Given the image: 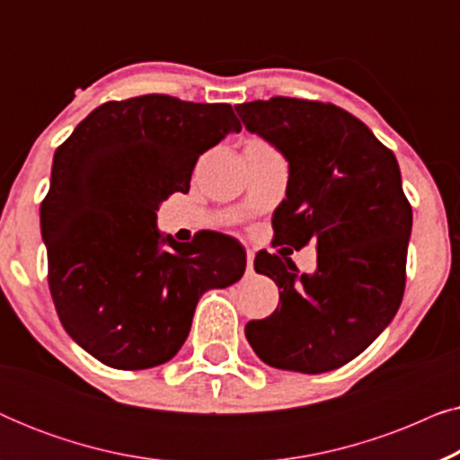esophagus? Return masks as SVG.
I'll list each match as a JSON object with an SVG mask.
<instances>
[{"label":"esophagus","instance_id":"obj_1","mask_svg":"<svg viewBox=\"0 0 460 460\" xmlns=\"http://www.w3.org/2000/svg\"><path fill=\"white\" fill-rule=\"evenodd\" d=\"M253 260H255V253L251 249H247V270L249 272H253Z\"/></svg>","mask_w":460,"mask_h":460}]
</instances>
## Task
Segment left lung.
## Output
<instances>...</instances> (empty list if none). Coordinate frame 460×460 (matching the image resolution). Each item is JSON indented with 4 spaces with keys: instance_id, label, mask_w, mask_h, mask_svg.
Instances as JSON below:
<instances>
[{
    "instance_id": "obj_1",
    "label": "left lung",
    "mask_w": 460,
    "mask_h": 460,
    "mask_svg": "<svg viewBox=\"0 0 460 460\" xmlns=\"http://www.w3.org/2000/svg\"><path fill=\"white\" fill-rule=\"evenodd\" d=\"M234 109L288 161L287 199L274 213L279 241L301 249L316 238L318 249L312 274L287 257H255L257 272L280 288V304L247 323L244 335L270 367L329 373L362 354L402 304L412 209L398 161L335 104L279 96Z\"/></svg>"
}]
</instances>
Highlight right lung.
Wrapping results in <instances>:
<instances>
[{
    "label": "right lung",
    "instance_id": "add662e5",
    "mask_svg": "<svg viewBox=\"0 0 460 460\" xmlns=\"http://www.w3.org/2000/svg\"><path fill=\"white\" fill-rule=\"evenodd\" d=\"M230 131V104L148 93L98 106L56 150L41 203L49 293L73 341L106 367L172 360L203 293L244 274L234 238L178 243L156 228L163 200L188 192L199 156Z\"/></svg>",
    "mask_w": 460,
    "mask_h": 460
}]
</instances>
